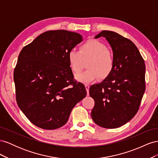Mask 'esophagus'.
I'll list each match as a JSON object with an SVG mask.
<instances>
[{
    "label": "esophagus",
    "mask_w": 158,
    "mask_h": 158,
    "mask_svg": "<svg viewBox=\"0 0 158 158\" xmlns=\"http://www.w3.org/2000/svg\"><path fill=\"white\" fill-rule=\"evenodd\" d=\"M85 89H86V92L88 93V95H89V85L88 84H85Z\"/></svg>",
    "instance_id": "esophagus-1"
}]
</instances>
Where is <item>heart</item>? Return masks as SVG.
Segmentation results:
<instances>
[{
	"mask_svg": "<svg viewBox=\"0 0 158 158\" xmlns=\"http://www.w3.org/2000/svg\"><path fill=\"white\" fill-rule=\"evenodd\" d=\"M68 60L71 70L77 73L82 70L84 61H87L88 69L76 74L75 79L80 82L89 83L99 78L104 79L111 74L114 68V59L107 46L98 40H91L80 46L79 51L70 50Z\"/></svg>",
	"mask_w": 158,
	"mask_h": 158,
	"instance_id": "b5f03b06",
	"label": "heart"
}]
</instances>
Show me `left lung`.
<instances>
[{
	"label": "left lung",
	"mask_w": 158,
	"mask_h": 158,
	"mask_svg": "<svg viewBox=\"0 0 158 158\" xmlns=\"http://www.w3.org/2000/svg\"><path fill=\"white\" fill-rule=\"evenodd\" d=\"M105 37L111 46L114 68L101 83L89 88L95 101L91 116L98 125L120 127L135 117L145 92L144 60L134 43L112 31L103 30L94 37Z\"/></svg>",
	"instance_id": "8db88e82"
}]
</instances>
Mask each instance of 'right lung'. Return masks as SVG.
<instances>
[{"mask_svg": "<svg viewBox=\"0 0 158 158\" xmlns=\"http://www.w3.org/2000/svg\"><path fill=\"white\" fill-rule=\"evenodd\" d=\"M83 40L78 33L59 30L41 33L25 46L14 72L16 101L26 117L46 130L63 127L86 95L74 82L69 52Z\"/></svg>", "mask_w": 158, "mask_h": 158, "instance_id": "right-lung-1", "label": "right lung"}]
</instances>
